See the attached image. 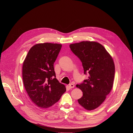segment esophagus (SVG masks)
Listing matches in <instances>:
<instances>
[{
  "instance_id": "obj_1",
  "label": "esophagus",
  "mask_w": 133,
  "mask_h": 133,
  "mask_svg": "<svg viewBox=\"0 0 133 133\" xmlns=\"http://www.w3.org/2000/svg\"><path fill=\"white\" fill-rule=\"evenodd\" d=\"M68 86L69 88H70V89L74 87V84H73V83H71V84H69Z\"/></svg>"
}]
</instances>
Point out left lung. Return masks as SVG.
Masks as SVG:
<instances>
[{
    "instance_id": "1",
    "label": "left lung",
    "mask_w": 133,
    "mask_h": 133,
    "mask_svg": "<svg viewBox=\"0 0 133 133\" xmlns=\"http://www.w3.org/2000/svg\"><path fill=\"white\" fill-rule=\"evenodd\" d=\"M73 53L81 60L87 79L76 86L83 95L78 99L80 105L91 110L98 107L112 89L115 75L113 60L104 47L94 41H81L69 45Z\"/></svg>"
}]
</instances>
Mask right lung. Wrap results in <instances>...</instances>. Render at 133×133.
I'll return each instance as SVG.
<instances>
[{"label": "right lung", "instance_id": "1", "mask_svg": "<svg viewBox=\"0 0 133 133\" xmlns=\"http://www.w3.org/2000/svg\"><path fill=\"white\" fill-rule=\"evenodd\" d=\"M62 45L43 43L34 45L23 65L24 87L32 102L40 108L50 107L66 92L64 85L56 79L54 63Z\"/></svg>", "mask_w": 133, "mask_h": 133}]
</instances>
